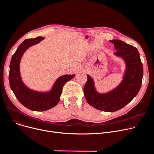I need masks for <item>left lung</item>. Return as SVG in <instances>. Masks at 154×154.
I'll list each match as a JSON object with an SVG mask.
<instances>
[{"instance_id": "left-lung-1", "label": "left lung", "mask_w": 154, "mask_h": 154, "mask_svg": "<svg viewBox=\"0 0 154 154\" xmlns=\"http://www.w3.org/2000/svg\"><path fill=\"white\" fill-rule=\"evenodd\" d=\"M114 45L117 57L125 63L123 80L119 85L106 93H99L94 87L93 79L89 75L84 86V93L87 102L96 109L115 112L129 103L136 96L141 87L143 66L137 49L119 40H110Z\"/></svg>"}]
</instances>
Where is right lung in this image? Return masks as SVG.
<instances>
[{"mask_svg":"<svg viewBox=\"0 0 154 154\" xmlns=\"http://www.w3.org/2000/svg\"><path fill=\"white\" fill-rule=\"evenodd\" d=\"M45 38L38 37L24 40L12 57L9 71L10 86L19 101L29 109L44 111L55 107L60 101L62 89L67 81L73 79L75 75H65L59 77L48 92L34 91L26 87L22 80L20 73V62L24 52L30 47L37 44Z\"/></svg>","mask_w":154,"mask_h":154,"instance_id":"right-lung-1","label":"right lung"}]
</instances>
